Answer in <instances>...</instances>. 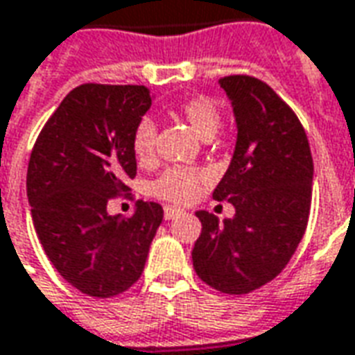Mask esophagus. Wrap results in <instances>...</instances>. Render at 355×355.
<instances>
[{"instance_id":"34e87169","label":"esophagus","mask_w":355,"mask_h":355,"mask_svg":"<svg viewBox=\"0 0 355 355\" xmlns=\"http://www.w3.org/2000/svg\"><path fill=\"white\" fill-rule=\"evenodd\" d=\"M183 214L182 208H178V206H164V218L166 220H173L175 216H180Z\"/></svg>"}]
</instances>
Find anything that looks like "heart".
Instances as JSON below:
<instances>
[{"label":"heart","instance_id":"1","mask_svg":"<svg viewBox=\"0 0 355 355\" xmlns=\"http://www.w3.org/2000/svg\"><path fill=\"white\" fill-rule=\"evenodd\" d=\"M182 114L197 133L200 139H212L222 125V110L208 97H195L182 105ZM155 137L157 125L150 118H141L135 125L132 135V149L139 160H150L155 155ZM205 180L200 170L185 168V166H172L162 172V175L153 182L150 193L162 200L172 202H187L197 195L198 185Z\"/></svg>","mask_w":355,"mask_h":355}]
</instances>
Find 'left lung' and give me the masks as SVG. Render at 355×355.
Returning a JSON list of instances; mask_svg holds the SVG:
<instances>
[{
	"label": "left lung",
	"mask_w": 355,
	"mask_h": 355,
	"mask_svg": "<svg viewBox=\"0 0 355 355\" xmlns=\"http://www.w3.org/2000/svg\"><path fill=\"white\" fill-rule=\"evenodd\" d=\"M220 85L233 107L237 141L214 198L231 202L235 216L222 222L198 210L193 268L220 293L246 294L277 277L302 241L313 160L300 120L270 85L252 76L222 78Z\"/></svg>",
	"instance_id": "8db88e82"
}]
</instances>
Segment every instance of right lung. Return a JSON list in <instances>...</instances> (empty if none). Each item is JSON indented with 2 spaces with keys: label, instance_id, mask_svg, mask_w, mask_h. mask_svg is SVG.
Returning a JSON list of instances; mask_svg holds the SVG:
<instances>
[{
  "label": "right lung",
  "instance_id": "1",
  "mask_svg": "<svg viewBox=\"0 0 355 355\" xmlns=\"http://www.w3.org/2000/svg\"><path fill=\"white\" fill-rule=\"evenodd\" d=\"M149 109L145 85H78L30 157L26 195L37 239L62 279L87 296H116L141 277L164 218L158 202L143 200L130 220L107 212L137 173L132 135Z\"/></svg>",
  "mask_w": 355,
  "mask_h": 355
}]
</instances>
